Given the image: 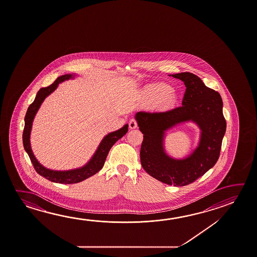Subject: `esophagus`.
Instances as JSON below:
<instances>
[{
	"label": "esophagus",
	"instance_id": "esophagus-1",
	"mask_svg": "<svg viewBox=\"0 0 257 257\" xmlns=\"http://www.w3.org/2000/svg\"><path fill=\"white\" fill-rule=\"evenodd\" d=\"M137 126H138V123H137V121L135 120V118L131 119L130 122H129V127L131 129H135V128H137Z\"/></svg>",
	"mask_w": 257,
	"mask_h": 257
}]
</instances>
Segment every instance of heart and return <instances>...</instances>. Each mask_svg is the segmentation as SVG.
I'll return each mask as SVG.
<instances>
[{"instance_id": "obj_1", "label": "heart", "mask_w": 257, "mask_h": 257, "mask_svg": "<svg viewBox=\"0 0 257 257\" xmlns=\"http://www.w3.org/2000/svg\"><path fill=\"white\" fill-rule=\"evenodd\" d=\"M144 93L151 101H157L162 98V103L165 105L170 104L175 98L174 94L170 91V87L164 83L148 85L144 89Z\"/></svg>"}]
</instances>
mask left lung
Segmentation results:
<instances>
[{
  "label": "left lung",
  "instance_id": "obj_1",
  "mask_svg": "<svg viewBox=\"0 0 257 257\" xmlns=\"http://www.w3.org/2000/svg\"><path fill=\"white\" fill-rule=\"evenodd\" d=\"M169 76L184 81L186 87L182 105L166 112L143 111L135 114L143 135L141 163L144 170L157 180L167 185L185 186L216 164L227 123L219 92L208 88L194 73L181 72ZM189 120L195 122L201 129L199 145L185 159H173L164 152V132Z\"/></svg>",
  "mask_w": 257,
  "mask_h": 257
}]
</instances>
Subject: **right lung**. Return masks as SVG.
<instances>
[{"label":"right lung","instance_id":"add662e5","mask_svg":"<svg viewBox=\"0 0 257 257\" xmlns=\"http://www.w3.org/2000/svg\"><path fill=\"white\" fill-rule=\"evenodd\" d=\"M74 76H75L74 74H65V75L60 76L55 80L53 84L39 89L37 96L35 97L34 101L29 106L28 111L26 113L25 126H24V131H23V135H22L24 149L30 157V160L34 166L36 171L40 176L48 179L49 181L59 183V184L79 183V182L87 179L88 177H92L93 175L98 172L105 164V160L109 152L110 149L112 148L114 143L117 142L118 140L121 139L122 136L128 132V124H125L121 129L105 135L104 139L102 140L101 143L97 148V151L95 152V154L91 158V160L80 169H72V170H67V171L51 170V169L43 167L42 165L38 162L31 150V146H30V133H31L32 122L34 120L35 115L37 114L43 101L45 100V98L48 95H50L53 91H55L59 83L63 82L64 80L74 78Z\"/></svg>","mask_w":257,"mask_h":257}]
</instances>
